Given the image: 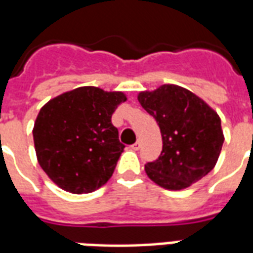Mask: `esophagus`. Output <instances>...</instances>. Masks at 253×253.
I'll use <instances>...</instances> for the list:
<instances>
[{
	"label": "esophagus",
	"instance_id": "esophagus-1",
	"mask_svg": "<svg viewBox=\"0 0 253 253\" xmlns=\"http://www.w3.org/2000/svg\"><path fill=\"white\" fill-rule=\"evenodd\" d=\"M140 141H136L133 145H132V149H134V151H137V149H140Z\"/></svg>",
	"mask_w": 253,
	"mask_h": 253
}]
</instances>
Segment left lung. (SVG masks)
Instances as JSON below:
<instances>
[{"mask_svg": "<svg viewBox=\"0 0 253 253\" xmlns=\"http://www.w3.org/2000/svg\"><path fill=\"white\" fill-rule=\"evenodd\" d=\"M140 105L159 125L163 149L145 172L156 185L182 190L214 169L224 133L217 112L185 87L163 84L154 91H141Z\"/></svg>", "mask_w": 253, "mask_h": 253, "instance_id": "8db88e82", "label": "left lung"}]
</instances>
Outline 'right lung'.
<instances>
[{"label": "right lung", "mask_w": 253, "mask_h": 253, "mask_svg": "<svg viewBox=\"0 0 253 253\" xmlns=\"http://www.w3.org/2000/svg\"><path fill=\"white\" fill-rule=\"evenodd\" d=\"M125 101L121 91L84 86L40 109L33 126L35 151L55 185L73 194H87L110 179L125 147L112 114Z\"/></svg>", "instance_id": "1"}]
</instances>
